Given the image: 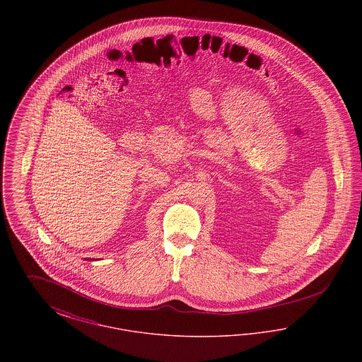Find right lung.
Returning a JSON list of instances; mask_svg holds the SVG:
<instances>
[{"mask_svg": "<svg viewBox=\"0 0 362 362\" xmlns=\"http://www.w3.org/2000/svg\"><path fill=\"white\" fill-rule=\"evenodd\" d=\"M86 260H90V259H86Z\"/></svg>", "mask_w": 362, "mask_h": 362, "instance_id": "1", "label": "right lung"}]
</instances>
